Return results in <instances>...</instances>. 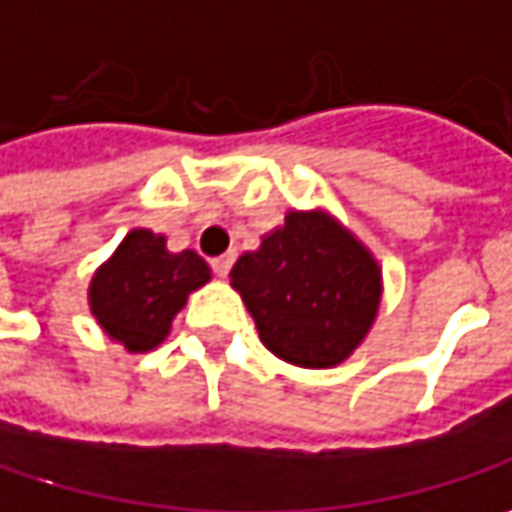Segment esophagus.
<instances>
[{"mask_svg":"<svg viewBox=\"0 0 512 512\" xmlns=\"http://www.w3.org/2000/svg\"><path fill=\"white\" fill-rule=\"evenodd\" d=\"M231 263H234V255L228 252V255H219L210 260V269H213V275H219V278H225L228 272H231Z\"/></svg>","mask_w":512,"mask_h":512,"instance_id":"34e87169","label":"esophagus"}]
</instances>
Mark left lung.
<instances>
[{
  "label": "left lung",
  "instance_id": "obj_1",
  "mask_svg": "<svg viewBox=\"0 0 512 512\" xmlns=\"http://www.w3.org/2000/svg\"><path fill=\"white\" fill-rule=\"evenodd\" d=\"M263 346L287 363L325 369L346 360L375 322L381 269L325 213H287L260 249L231 269Z\"/></svg>",
  "mask_w": 512,
  "mask_h": 512
}]
</instances>
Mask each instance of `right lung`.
<instances>
[{"instance_id":"obj_1","label":"right lung","mask_w":512,"mask_h":512,"mask_svg":"<svg viewBox=\"0 0 512 512\" xmlns=\"http://www.w3.org/2000/svg\"><path fill=\"white\" fill-rule=\"evenodd\" d=\"M208 263L196 252H166L152 231H131L90 284L96 322L128 351H149L169 334L187 296L208 284Z\"/></svg>"}]
</instances>
